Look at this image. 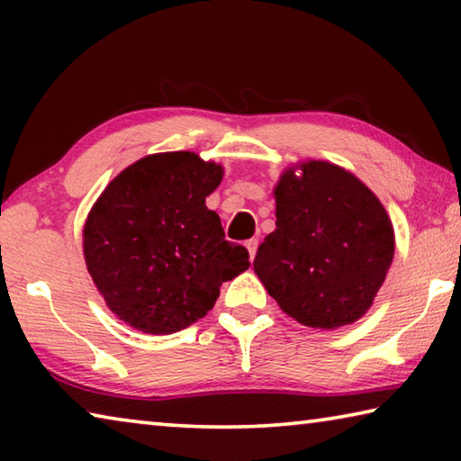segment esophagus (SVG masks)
I'll use <instances>...</instances> for the list:
<instances>
[{"mask_svg":"<svg viewBox=\"0 0 461 461\" xmlns=\"http://www.w3.org/2000/svg\"><path fill=\"white\" fill-rule=\"evenodd\" d=\"M246 248H248V252H249V260H254L256 258V249H258V240H256V238L248 240L246 241Z\"/></svg>","mask_w":461,"mask_h":461,"instance_id":"1","label":"esophagus"}]
</instances>
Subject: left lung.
<instances>
[{
	"mask_svg": "<svg viewBox=\"0 0 461 461\" xmlns=\"http://www.w3.org/2000/svg\"><path fill=\"white\" fill-rule=\"evenodd\" d=\"M275 189L276 230L254 258V272L278 307L315 330L360 319L384 283L394 230L376 194L346 168L307 160Z\"/></svg>",
	"mask_w": 461,
	"mask_h": 461,
	"instance_id": "left-lung-1",
	"label": "left lung"
}]
</instances>
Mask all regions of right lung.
I'll list each match as a JSON object with an SVG mask.
<instances>
[{"instance_id":"right-lung-1","label":"right lung","mask_w":461,"mask_h":461,"mask_svg":"<svg viewBox=\"0 0 461 461\" xmlns=\"http://www.w3.org/2000/svg\"><path fill=\"white\" fill-rule=\"evenodd\" d=\"M223 168L194 152L140 158L87 215L83 254L107 307L138 331L168 335L212 311L220 286L249 267L205 199Z\"/></svg>"}]
</instances>
